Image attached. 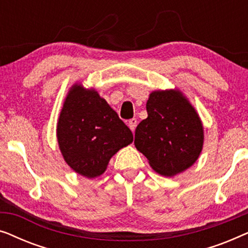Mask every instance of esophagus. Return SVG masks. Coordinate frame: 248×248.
I'll return each mask as SVG.
<instances>
[{"label":"esophagus","mask_w":248,"mask_h":248,"mask_svg":"<svg viewBox=\"0 0 248 248\" xmlns=\"http://www.w3.org/2000/svg\"><path fill=\"white\" fill-rule=\"evenodd\" d=\"M137 123H138L137 118H132V120L128 121V127L131 128L132 132H134L135 127H137Z\"/></svg>","instance_id":"1"}]
</instances>
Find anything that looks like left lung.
Segmentation results:
<instances>
[{
  "instance_id": "left-lung-1",
  "label": "left lung",
  "mask_w": 248,
  "mask_h": 248,
  "mask_svg": "<svg viewBox=\"0 0 248 248\" xmlns=\"http://www.w3.org/2000/svg\"><path fill=\"white\" fill-rule=\"evenodd\" d=\"M148 117L135 130L134 144L155 171L174 176L194 164L203 147L199 115L179 91H154Z\"/></svg>"
}]
</instances>
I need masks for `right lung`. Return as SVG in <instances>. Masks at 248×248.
<instances>
[{
    "instance_id": "right-lung-1",
    "label": "right lung",
    "mask_w": 248,
    "mask_h": 248,
    "mask_svg": "<svg viewBox=\"0 0 248 248\" xmlns=\"http://www.w3.org/2000/svg\"><path fill=\"white\" fill-rule=\"evenodd\" d=\"M57 140L67 165L88 178L106 170L108 161L133 141V134L94 90L74 86L57 123Z\"/></svg>"
}]
</instances>
